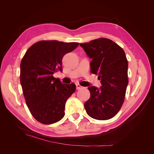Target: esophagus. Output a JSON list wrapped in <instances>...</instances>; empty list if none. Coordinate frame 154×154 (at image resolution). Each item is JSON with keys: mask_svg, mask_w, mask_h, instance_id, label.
<instances>
[{"mask_svg": "<svg viewBox=\"0 0 154 154\" xmlns=\"http://www.w3.org/2000/svg\"><path fill=\"white\" fill-rule=\"evenodd\" d=\"M76 86V89L77 90H80V89H82V88H83L82 86H81V85L79 84V83H77Z\"/></svg>", "mask_w": 154, "mask_h": 154, "instance_id": "1", "label": "esophagus"}]
</instances>
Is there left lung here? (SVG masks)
Returning <instances> with one entry per match:
<instances>
[{"label":"left lung","instance_id":"8db88e82","mask_svg":"<svg viewBox=\"0 0 154 154\" xmlns=\"http://www.w3.org/2000/svg\"><path fill=\"white\" fill-rule=\"evenodd\" d=\"M92 58L91 72L98 74L100 88L88 87L91 97L84 105L87 114L97 120L112 118L122 108L128 83V61L124 50L114 42L100 38L80 44Z\"/></svg>","mask_w":154,"mask_h":154}]
</instances>
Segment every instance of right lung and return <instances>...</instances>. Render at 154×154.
<instances>
[{"mask_svg":"<svg viewBox=\"0 0 154 154\" xmlns=\"http://www.w3.org/2000/svg\"><path fill=\"white\" fill-rule=\"evenodd\" d=\"M78 42L41 40L27 50L20 63V83L26 103L38 122L50 125L65 115L66 101L76 91V85L63 84L53 76L62 71L63 56L75 49Z\"/></svg>","mask_w":154,"mask_h":154,"instance_id":"obj_1","label":"right lung"}]
</instances>
